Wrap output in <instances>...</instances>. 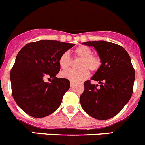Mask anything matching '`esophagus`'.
Returning <instances> with one entry per match:
<instances>
[{"label": "esophagus", "mask_w": 145, "mask_h": 145, "mask_svg": "<svg viewBox=\"0 0 145 145\" xmlns=\"http://www.w3.org/2000/svg\"><path fill=\"white\" fill-rule=\"evenodd\" d=\"M74 86H75V83H73V82H70V87H73Z\"/></svg>", "instance_id": "1"}]
</instances>
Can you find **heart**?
<instances>
[{"label": "heart", "instance_id": "obj_1", "mask_svg": "<svg viewBox=\"0 0 145 145\" xmlns=\"http://www.w3.org/2000/svg\"><path fill=\"white\" fill-rule=\"evenodd\" d=\"M75 57L80 58L78 70H67L61 72V77L69 80L71 82L77 83L86 80L90 75L89 70L93 72L97 71L101 67V59L96 56L93 55V51L88 46L85 45L78 46L74 50ZM70 57L68 52L62 53L58 60V63L62 70H66L70 65Z\"/></svg>", "mask_w": 145, "mask_h": 145}]
</instances>
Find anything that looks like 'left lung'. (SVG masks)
Listing matches in <instances>:
<instances>
[{"instance_id":"obj_1","label":"left lung","mask_w":145,"mask_h":145,"mask_svg":"<svg viewBox=\"0 0 145 145\" xmlns=\"http://www.w3.org/2000/svg\"><path fill=\"white\" fill-rule=\"evenodd\" d=\"M93 46L101 59V67L91 80L100 84L84 83L80 95L83 109L94 119L106 120L119 114L128 103L133 93L135 72L131 59L120 45L106 41L86 42Z\"/></svg>"}]
</instances>
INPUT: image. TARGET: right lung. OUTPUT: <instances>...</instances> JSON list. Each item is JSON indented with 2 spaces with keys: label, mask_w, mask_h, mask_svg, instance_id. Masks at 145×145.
<instances>
[{
  "label": "right lung",
  "mask_w": 145,
  "mask_h": 145,
  "mask_svg": "<svg viewBox=\"0 0 145 145\" xmlns=\"http://www.w3.org/2000/svg\"><path fill=\"white\" fill-rule=\"evenodd\" d=\"M75 45L59 41L41 40L25 45L18 52L10 70L12 95L25 113L35 118L48 116L62 103L70 81L57 78L58 60ZM51 77L50 83L43 80Z\"/></svg>",
  "instance_id": "1"
}]
</instances>
